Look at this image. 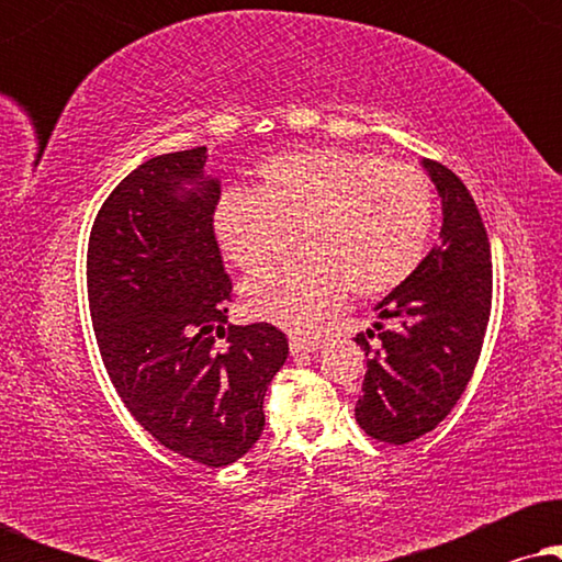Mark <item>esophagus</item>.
Wrapping results in <instances>:
<instances>
[{
    "instance_id": "obj_1",
    "label": "esophagus",
    "mask_w": 562,
    "mask_h": 562,
    "mask_svg": "<svg viewBox=\"0 0 562 562\" xmlns=\"http://www.w3.org/2000/svg\"><path fill=\"white\" fill-rule=\"evenodd\" d=\"M289 348L294 356L299 352H317L322 348L319 337H304V335H291L289 337Z\"/></svg>"
}]
</instances>
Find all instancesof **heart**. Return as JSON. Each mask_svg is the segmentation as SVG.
<instances>
[{
  "mask_svg": "<svg viewBox=\"0 0 562 562\" xmlns=\"http://www.w3.org/2000/svg\"><path fill=\"white\" fill-rule=\"evenodd\" d=\"M260 187L229 189L214 206V235L229 263L258 271L291 240L302 256L243 286L252 317L306 329L342 302L402 286L425 258L435 189L422 168L375 153L312 148L266 160Z\"/></svg>",
  "mask_w": 562,
  "mask_h": 562,
  "instance_id": "b5f03b06",
  "label": "heart"
}]
</instances>
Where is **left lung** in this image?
<instances>
[{
	"label": "left lung",
	"instance_id": "obj_1",
	"mask_svg": "<svg viewBox=\"0 0 562 562\" xmlns=\"http://www.w3.org/2000/svg\"><path fill=\"white\" fill-rule=\"evenodd\" d=\"M442 199L440 243L427 252L402 286L375 304L373 329L356 342L368 371L356 419L366 435L406 445L448 417L479 363L491 314V245L471 191L450 168L422 160Z\"/></svg>",
	"mask_w": 562,
	"mask_h": 562
}]
</instances>
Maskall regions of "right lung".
Here are the masks:
<instances>
[{"label":"right lung","mask_w":562,"mask_h":562,"mask_svg":"<svg viewBox=\"0 0 562 562\" xmlns=\"http://www.w3.org/2000/svg\"><path fill=\"white\" fill-rule=\"evenodd\" d=\"M204 164L206 148L166 153L114 187L89 235L87 286L127 412L164 448L222 468L263 432V398L289 340L268 322L225 327L233 281L212 225L220 181Z\"/></svg>","instance_id":"obj_1"}]
</instances>
